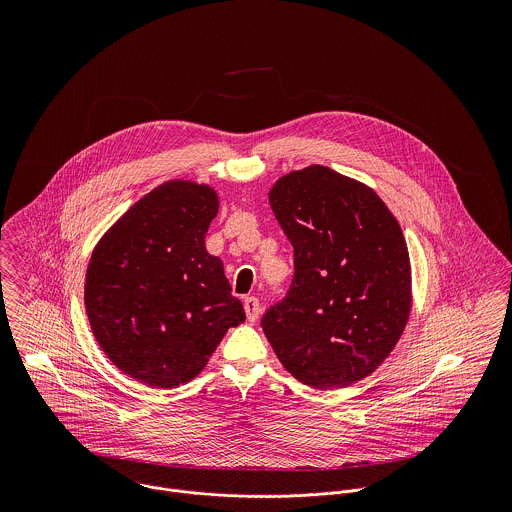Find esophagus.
Segmentation results:
<instances>
[{
    "label": "esophagus",
    "instance_id": "34e87169",
    "mask_svg": "<svg viewBox=\"0 0 512 512\" xmlns=\"http://www.w3.org/2000/svg\"><path fill=\"white\" fill-rule=\"evenodd\" d=\"M244 311H246V317L250 323H254L260 315V301L258 297H246L244 299Z\"/></svg>",
    "mask_w": 512,
    "mask_h": 512
}]
</instances>
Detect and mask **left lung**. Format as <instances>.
Instances as JSON below:
<instances>
[{"label": "left lung", "instance_id": "obj_1", "mask_svg": "<svg viewBox=\"0 0 512 512\" xmlns=\"http://www.w3.org/2000/svg\"><path fill=\"white\" fill-rule=\"evenodd\" d=\"M270 205L292 242L295 272L262 329L303 384L349 386L390 355L408 323L402 228L370 187L323 165L278 179Z\"/></svg>", "mask_w": 512, "mask_h": 512}]
</instances>
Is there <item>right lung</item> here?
Here are the masks:
<instances>
[{
	"label": "right lung",
	"instance_id": "obj_1",
	"mask_svg": "<svg viewBox=\"0 0 512 512\" xmlns=\"http://www.w3.org/2000/svg\"><path fill=\"white\" fill-rule=\"evenodd\" d=\"M219 197L167 181L147 193L92 252L84 305L92 333L122 372L153 388L195 378L246 315L205 248Z\"/></svg>",
	"mask_w": 512,
	"mask_h": 512
}]
</instances>
